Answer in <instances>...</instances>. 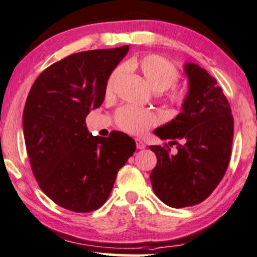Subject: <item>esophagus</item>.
<instances>
[{
  "label": "esophagus",
  "mask_w": 257,
  "mask_h": 257,
  "mask_svg": "<svg viewBox=\"0 0 257 257\" xmlns=\"http://www.w3.org/2000/svg\"><path fill=\"white\" fill-rule=\"evenodd\" d=\"M135 142H136V147H138V149H145L146 148L145 142L142 141L141 139H135Z\"/></svg>",
  "instance_id": "obj_1"
}]
</instances>
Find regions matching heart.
I'll return each instance as SVG.
<instances>
[{
	"label": "heart",
	"instance_id": "b5f03b06",
	"mask_svg": "<svg viewBox=\"0 0 257 257\" xmlns=\"http://www.w3.org/2000/svg\"><path fill=\"white\" fill-rule=\"evenodd\" d=\"M126 67L139 71L148 85L155 91H165L170 89L179 77L177 67L171 61L165 59L161 56H157V54H151V56H146L144 58H140V59L129 60L126 63ZM118 74L119 69L113 71L110 76L109 82L106 84V92L111 91ZM170 98L174 103L180 104L184 102L185 93L181 90L174 87L171 91ZM116 122L122 131L131 133V134H142L157 122V116L148 110L125 105L116 113Z\"/></svg>",
	"mask_w": 257,
	"mask_h": 257
}]
</instances>
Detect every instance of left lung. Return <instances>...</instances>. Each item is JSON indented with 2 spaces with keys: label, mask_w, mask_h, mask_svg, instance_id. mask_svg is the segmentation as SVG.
<instances>
[{
  "label": "left lung",
  "mask_w": 257,
  "mask_h": 257,
  "mask_svg": "<svg viewBox=\"0 0 257 257\" xmlns=\"http://www.w3.org/2000/svg\"><path fill=\"white\" fill-rule=\"evenodd\" d=\"M184 71L188 90L181 112L154 131L168 145L149 146L158 159L153 191L175 209L197 205L213 192L228 168L233 136L231 109L217 80L194 63ZM172 144L177 145L173 153Z\"/></svg>",
  "instance_id": "obj_1"
}]
</instances>
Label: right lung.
Here are the masks:
<instances>
[{
  "label": "right lung",
  "instance_id": "1",
  "mask_svg": "<svg viewBox=\"0 0 257 257\" xmlns=\"http://www.w3.org/2000/svg\"><path fill=\"white\" fill-rule=\"evenodd\" d=\"M128 51L122 46L71 54L47 67L29 91L22 125L32 171L42 192L64 209H99L134 154L131 136L116 131L109 138L92 136L85 125Z\"/></svg>",
  "mask_w": 257,
  "mask_h": 257
}]
</instances>
